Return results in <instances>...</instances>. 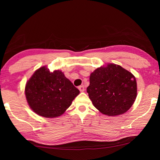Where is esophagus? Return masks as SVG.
Segmentation results:
<instances>
[{"label":"esophagus","instance_id":"obj_1","mask_svg":"<svg viewBox=\"0 0 160 160\" xmlns=\"http://www.w3.org/2000/svg\"><path fill=\"white\" fill-rule=\"evenodd\" d=\"M78 89H79L80 91H81V92H83V91H84V87L83 85L80 86L79 87H78Z\"/></svg>","mask_w":160,"mask_h":160}]
</instances>
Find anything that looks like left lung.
<instances>
[{"label": "left lung", "instance_id": "8db88e82", "mask_svg": "<svg viewBox=\"0 0 160 160\" xmlns=\"http://www.w3.org/2000/svg\"><path fill=\"white\" fill-rule=\"evenodd\" d=\"M87 91L93 106L102 113L114 116L126 113L137 97L135 76L121 66L108 64L90 75Z\"/></svg>", "mask_w": 160, "mask_h": 160}]
</instances>
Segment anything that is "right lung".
I'll return each mask as SVG.
<instances>
[{"mask_svg": "<svg viewBox=\"0 0 160 160\" xmlns=\"http://www.w3.org/2000/svg\"><path fill=\"white\" fill-rule=\"evenodd\" d=\"M25 93L30 108L44 118L63 114L80 91L60 70L51 72L44 66L37 69L26 84Z\"/></svg>", "mask_w": 160, "mask_h": 160, "instance_id": "obj_1", "label": "right lung"}]
</instances>
